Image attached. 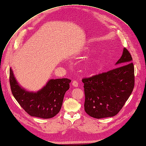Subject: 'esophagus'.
I'll return each instance as SVG.
<instances>
[{"mask_svg":"<svg viewBox=\"0 0 146 146\" xmlns=\"http://www.w3.org/2000/svg\"><path fill=\"white\" fill-rule=\"evenodd\" d=\"M72 85H73L74 87H78V85H79V83H78V82L77 81L74 80V81L73 82V83H72Z\"/></svg>","mask_w":146,"mask_h":146,"instance_id":"34e87169","label":"esophagus"}]
</instances>
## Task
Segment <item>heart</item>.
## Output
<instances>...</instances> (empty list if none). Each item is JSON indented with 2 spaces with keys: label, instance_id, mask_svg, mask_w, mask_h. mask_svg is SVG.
<instances>
[{
  "label": "heart",
  "instance_id": "obj_1",
  "mask_svg": "<svg viewBox=\"0 0 146 146\" xmlns=\"http://www.w3.org/2000/svg\"><path fill=\"white\" fill-rule=\"evenodd\" d=\"M97 61H92V62L89 63H87L86 64V68L88 69V70H92L95 68V67H96V65L97 64Z\"/></svg>",
  "mask_w": 146,
  "mask_h": 146
}]
</instances>
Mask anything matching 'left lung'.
Here are the masks:
<instances>
[{
    "label": "left lung",
    "mask_w": 146,
    "mask_h": 146,
    "mask_svg": "<svg viewBox=\"0 0 146 146\" xmlns=\"http://www.w3.org/2000/svg\"><path fill=\"white\" fill-rule=\"evenodd\" d=\"M132 57L124 48L115 65L106 73L84 78L85 110L95 118L113 117L119 112L131 95L134 86V67Z\"/></svg>",
    "instance_id": "obj_1"
}]
</instances>
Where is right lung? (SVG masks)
<instances>
[{"instance_id": "add662e5", "label": "right lung", "mask_w": 146, "mask_h": 146, "mask_svg": "<svg viewBox=\"0 0 146 146\" xmlns=\"http://www.w3.org/2000/svg\"><path fill=\"white\" fill-rule=\"evenodd\" d=\"M9 82L12 93L23 109L32 117L48 119L60 112L71 80L66 78L50 79L36 92H29L18 83L10 68Z\"/></svg>"}]
</instances>
